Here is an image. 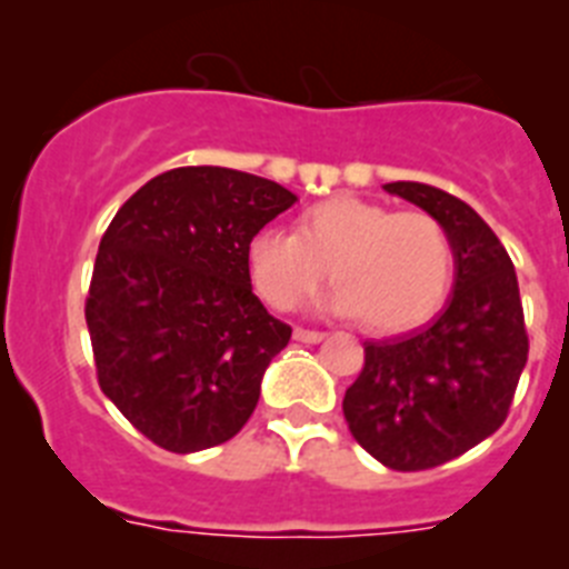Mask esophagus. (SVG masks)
<instances>
[{"label":"esophagus","instance_id":"obj_1","mask_svg":"<svg viewBox=\"0 0 569 569\" xmlns=\"http://www.w3.org/2000/svg\"><path fill=\"white\" fill-rule=\"evenodd\" d=\"M326 335L323 332H318V329H295V340H300V343H320V340H323Z\"/></svg>","mask_w":569,"mask_h":569}]
</instances>
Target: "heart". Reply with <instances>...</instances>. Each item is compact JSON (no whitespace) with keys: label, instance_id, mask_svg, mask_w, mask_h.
Listing matches in <instances>:
<instances>
[{"label":"heart","instance_id":"b5f03b06","mask_svg":"<svg viewBox=\"0 0 569 569\" xmlns=\"http://www.w3.org/2000/svg\"><path fill=\"white\" fill-rule=\"evenodd\" d=\"M326 309L360 315L380 335L427 323L447 300L456 274L449 231L427 211L338 194L300 211L295 234L263 229L251 237L249 271L269 306L298 309L326 278Z\"/></svg>","mask_w":569,"mask_h":569}]
</instances>
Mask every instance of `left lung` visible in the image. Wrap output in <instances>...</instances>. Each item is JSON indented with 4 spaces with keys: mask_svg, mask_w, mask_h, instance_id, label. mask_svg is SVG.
Segmentation results:
<instances>
[{
    "mask_svg": "<svg viewBox=\"0 0 569 569\" xmlns=\"http://www.w3.org/2000/svg\"><path fill=\"white\" fill-rule=\"evenodd\" d=\"M383 189L441 220L456 249V286L427 329L363 343L343 418L383 467L421 472L463 456L507 421L530 340L516 269L496 231L427 182Z\"/></svg>",
    "mask_w": 569,
    "mask_h": 569,
    "instance_id": "1",
    "label": "left lung"
}]
</instances>
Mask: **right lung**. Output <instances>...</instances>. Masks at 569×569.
<instances>
[{"label":"right lung","instance_id":"right-lung-1","mask_svg":"<svg viewBox=\"0 0 569 569\" xmlns=\"http://www.w3.org/2000/svg\"><path fill=\"white\" fill-rule=\"evenodd\" d=\"M298 197L220 166L171 168L122 202L86 298L93 363L113 407L186 456L234 438L291 326L251 291L249 243Z\"/></svg>","mask_w":569,"mask_h":569}]
</instances>
